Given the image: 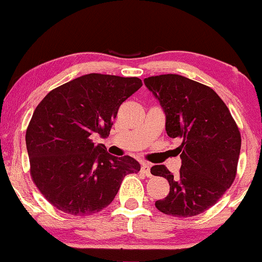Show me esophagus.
Here are the masks:
<instances>
[{
  "instance_id": "1",
  "label": "esophagus",
  "mask_w": 262,
  "mask_h": 262,
  "mask_svg": "<svg viewBox=\"0 0 262 262\" xmlns=\"http://www.w3.org/2000/svg\"><path fill=\"white\" fill-rule=\"evenodd\" d=\"M141 172L146 177H151V172H150V165L146 162H141Z\"/></svg>"
}]
</instances>
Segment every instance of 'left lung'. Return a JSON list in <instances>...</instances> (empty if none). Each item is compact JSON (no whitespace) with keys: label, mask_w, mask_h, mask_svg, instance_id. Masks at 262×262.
Listing matches in <instances>:
<instances>
[{"label":"left lung","mask_w":262,"mask_h":262,"mask_svg":"<svg viewBox=\"0 0 262 262\" xmlns=\"http://www.w3.org/2000/svg\"><path fill=\"white\" fill-rule=\"evenodd\" d=\"M160 102L170 138L181 140L180 175L164 165L151 167L154 176L169 181L170 192L155 202L156 208L175 217H193L218 202L236 175L242 138L236 123L212 89L181 75L144 79Z\"/></svg>","instance_id":"left-lung-1"}]
</instances>
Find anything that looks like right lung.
Returning a JSON list of instances; mask_svg holds the SVG:
<instances>
[{
    "label": "right lung",
    "instance_id": "1",
    "mask_svg": "<svg viewBox=\"0 0 262 262\" xmlns=\"http://www.w3.org/2000/svg\"><path fill=\"white\" fill-rule=\"evenodd\" d=\"M143 86L138 77L89 74L56 87L35 108L26 133L31 175L55 208L73 215L100 212L140 164L108 154L107 138L121 104Z\"/></svg>",
    "mask_w": 262,
    "mask_h": 262
}]
</instances>
